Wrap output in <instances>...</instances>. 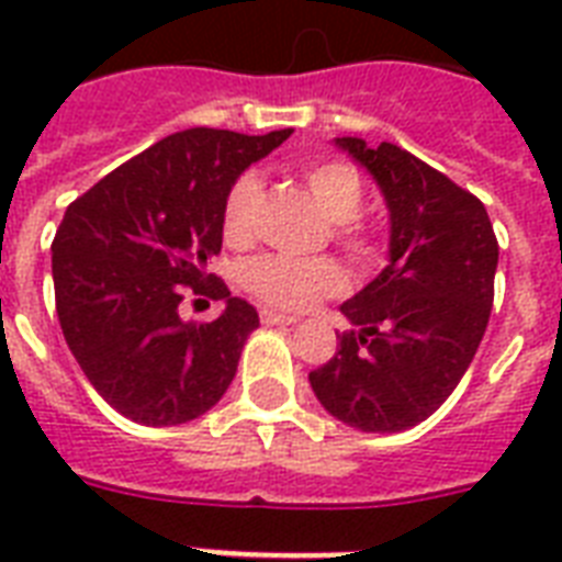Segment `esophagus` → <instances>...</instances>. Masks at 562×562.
<instances>
[{"label":"esophagus","mask_w":562,"mask_h":562,"mask_svg":"<svg viewBox=\"0 0 562 562\" xmlns=\"http://www.w3.org/2000/svg\"><path fill=\"white\" fill-rule=\"evenodd\" d=\"M259 317H262L265 326H291V324H297V317L285 315V312H277V308H262V312H259Z\"/></svg>","instance_id":"esophagus-1"}]
</instances>
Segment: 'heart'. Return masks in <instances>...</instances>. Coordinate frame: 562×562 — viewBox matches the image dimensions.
Wrapping results in <instances>:
<instances>
[{"instance_id": "obj_1", "label": "heart", "mask_w": 562, "mask_h": 562, "mask_svg": "<svg viewBox=\"0 0 562 562\" xmlns=\"http://www.w3.org/2000/svg\"><path fill=\"white\" fill-rule=\"evenodd\" d=\"M303 183L333 221L338 245L359 265H373L379 259V241L368 221L361 218L364 203V178L356 166L344 160L308 162L303 169ZM262 210V180L256 171H245L233 180L224 201V238L229 245L245 247L256 238ZM245 289L259 297L265 306L300 312L315 306L317 300L335 297L347 289V273L329 256L297 259L285 254L256 256L241 268Z\"/></svg>"}]
</instances>
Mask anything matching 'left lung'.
Instances as JSON below:
<instances>
[{"mask_svg":"<svg viewBox=\"0 0 562 562\" xmlns=\"http://www.w3.org/2000/svg\"><path fill=\"white\" fill-rule=\"evenodd\" d=\"M382 187L391 262L341 312L356 329L308 373L333 417L361 431H402L431 417L475 359L498 265L484 203L393 143L335 139Z\"/></svg>","mask_w":562,"mask_h":562,"instance_id":"left-lung-1","label":"left lung"}]
</instances>
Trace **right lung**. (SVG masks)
<instances>
[{"label":"right lung","mask_w":562,"mask_h":562,"mask_svg":"<svg viewBox=\"0 0 562 562\" xmlns=\"http://www.w3.org/2000/svg\"><path fill=\"white\" fill-rule=\"evenodd\" d=\"M289 136L189 127L66 206L52 241L57 321L83 375L127 419L178 426L233 382L259 315L206 265L221 254L233 180ZM187 288L228 308L210 325H183Z\"/></svg>","instance_id":"1"}]
</instances>
